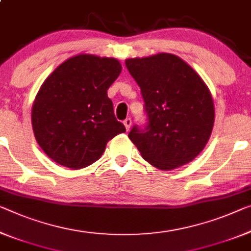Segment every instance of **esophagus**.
<instances>
[{"label": "esophagus", "instance_id": "1", "mask_svg": "<svg viewBox=\"0 0 251 251\" xmlns=\"http://www.w3.org/2000/svg\"><path fill=\"white\" fill-rule=\"evenodd\" d=\"M131 123H132V120H131L130 118H126L125 121H123V125H125V126H126V131H129V129H130V126H131Z\"/></svg>", "mask_w": 251, "mask_h": 251}]
</instances>
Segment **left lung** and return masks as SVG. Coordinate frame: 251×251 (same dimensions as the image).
<instances>
[{"label":"left lung","instance_id":"1","mask_svg":"<svg viewBox=\"0 0 251 251\" xmlns=\"http://www.w3.org/2000/svg\"><path fill=\"white\" fill-rule=\"evenodd\" d=\"M126 66L141 90L145 126L128 134L149 164L171 171L190 163L209 141L214 105L209 88L190 65L171 53L130 58Z\"/></svg>","mask_w":251,"mask_h":251}]
</instances>
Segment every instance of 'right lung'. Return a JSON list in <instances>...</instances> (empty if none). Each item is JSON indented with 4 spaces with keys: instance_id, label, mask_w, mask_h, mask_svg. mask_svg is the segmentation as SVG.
I'll list each match as a JSON object with an SVG mask.
<instances>
[{
    "instance_id": "right-lung-1",
    "label": "right lung",
    "mask_w": 251,
    "mask_h": 251,
    "mask_svg": "<svg viewBox=\"0 0 251 251\" xmlns=\"http://www.w3.org/2000/svg\"><path fill=\"white\" fill-rule=\"evenodd\" d=\"M120 73L117 59L77 55L48 76L31 117L34 137L49 158L72 169L87 167L107 141L126 132L106 93Z\"/></svg>"
}]
</instances>
